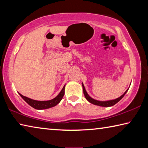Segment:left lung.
I'll use <instances>...</instances> for the list:
<instances>
[{"instance_id": "8db88e82", "label": "left lung", "mask_w": 148, "mask_h": 148, "mask_svg": "<svg viewBox=\"0 0 148 148\" xmlns=\"http://www.w3.org/2000/svg\"><path fill=\"white\" fill-rule=\"evenodd\" d=\"M82 87H83V91H84V94L85 95V97H86V99L90 103H91L92 104H95V105H97V106H102V107H110V106H114V105L116 104V103H117L120 100H121V99L123 98L125 96V95L127 93V92L128 91V89L126 90V91H125L121 97H118V98H117L116 99H114V100H110V101H98V100H95L94 99H92V97H91L87 93L86 88H85L84 87V85L83 83H82Z\"/></svg>"}]
</instances>
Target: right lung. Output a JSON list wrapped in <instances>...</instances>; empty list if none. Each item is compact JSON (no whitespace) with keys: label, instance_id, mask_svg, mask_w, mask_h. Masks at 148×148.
Returning a JSON list of instances; mask_svg holds the SVG:
<instances>
[{"label":"right lung","instance_id":"1","mask_svg":"<svg viewBox=\"0 0 148 148\" xmlns=\"http://www.w3.org/2000/svg\"><path fill=\"white\" fill-rule=\"evenodd\" d=\"M64 88H65V85L64 87H62V90L61 92H59L57 97H55L54 99L49 100V101H36V100H33L31 99H29L28 97H25L21 94H19L20 96L22 97L25 101L27 104L30 106H32L36 110H44V109H47L50 108H52L56 105L58 104L62 99V97L64 96Z\"/></svg>","mask_w":148,"mask_h":148}]
</instances>
